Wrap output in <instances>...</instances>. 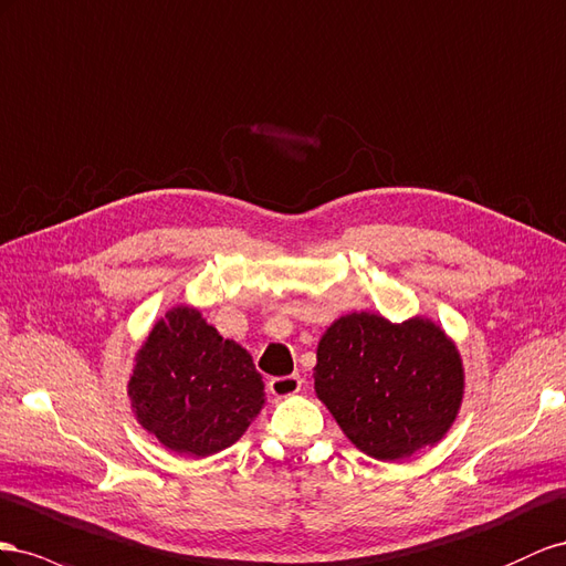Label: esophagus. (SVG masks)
Masks as SVG:
<instances>
[{
    "label": "esophagus",
    "instance_id": "34e87169",
    "mask_svg": "<svg viewBox=\"0 0 566 566\" xmlns=\"http://www.w3.org/2000/svg\"><path fill=\"white\" fill-rule=\"evenodd\" d=\"M301 386H303V379H301L298 375L272 377V379L268 381V391H270L272 396H277V398H286V396L298 394Z\"/></svg>",
    "mask_w": 566,
    "mask_h": 566
}]
</instances>
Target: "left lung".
<instances>
[{"label":"left lung","instance_id":"obj_1","mask_svg":"<svg viewBox=\"0 0 566 566\" xmlns=\"http://www.w3.org/2000/svg\"><path fill=\"white\" fill-rule=\"evenodd\" d=\"M464 375L455 344L433 322L394 325L353 313L319 338L315 391L363 453L400 460L453 424Z\"/></svg>","mask_w":566,"mask_h":566}]
</instances>
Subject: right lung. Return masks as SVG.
<instances>
[{
    "mask_svg": "<svg viewBox=\"0 0 566 566\" xmlns=\"http://www.w3.org/2000/svg\"><path fill=\"white\" fill-rule=\"evenodd\" d=\"M127 389L144 429L175 453L197 458L239 441L265 402L247 348L185 305L156 322Z\"/></svg>",
    "mask_w": 566,
    "mask_h": 566,
    "instance_id": "right-lung-1",
    "label": "right lung"
}]
</instances>
